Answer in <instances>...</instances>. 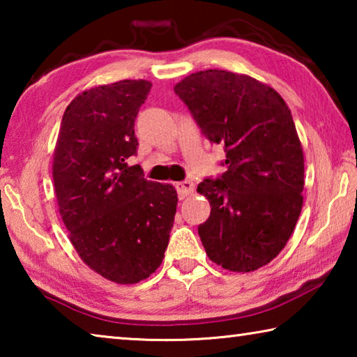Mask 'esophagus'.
<instances>
[{
	"instance_id": "1",
	"label": "esophagus",
	"mask_w": 357,
	"mask_h": 357,
	"mask_svg": "<svg viewBox=\"0 0 357 357\" xmlns=\"http://www.w3.org/2000/svg\"><path fill=\"white\" fill-rule=\"evenodd\" d=\"M176 192H178V197L183 200L187 195H190L193 192V183L192 181H183V183H176Z\"/></svg>"
}]
</instances>
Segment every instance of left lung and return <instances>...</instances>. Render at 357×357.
<instances>
[{
    "mask_svg": "<svg viewBox=\"0 0 357 357\" xmlns=\"http://www.w3.org/2000/svg\"><path fill=\"white\" fill-rule=\"evenodd\" d=\"M202 134L223 144L227 172L197 192L211 214L198 227L209 259L250 273L279 255L302 209L304 154L285 100L249 75L208 69L174 86Z\"/></svg>",
    "mask_w": 357,
    "mask_h": 357,
    "instance_id": "left-lung-1",
    "label": "left lung"
}]
</instances>
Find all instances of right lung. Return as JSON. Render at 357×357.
Masks as SVG:
<instances>
[{
  "label": "right lung",
  "mask_w": 357,
  "mask_h": 357,
  "mask_svg": "<svg viewBox=\"0 0 357 357\" xmlns=\"http://www.w3.org/2000/svg\"><path fill=\"white\" fill-rule=\"evenodd\" d=\"M153 84L121 80L78 94L66 108L53 154L59 214L80 258L121 285L159 268L176 214L170 184L143 178L134 124Z\"/></svg>",
  "instance_id": "add662e5"
}]
</instances>
